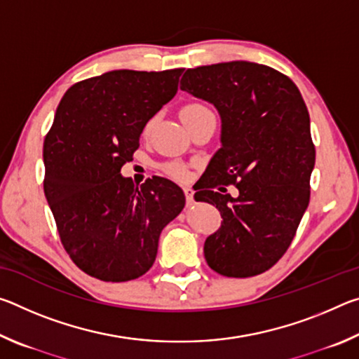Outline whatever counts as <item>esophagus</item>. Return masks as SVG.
<instances>
[{"instance_id": "1", "label": "esophagus", "mask_w": 359, "mask_h": 359, "mask_svg": "<svg viewBox=\"0 0 359 359\" xmlns=\"http://www.w3.org/2000/svg\"><path fill=\"white\" fill-rule=\"evenodd\" d=\"M184 193H185V198H187V204L190 205V204H193V188L191 187H185L184 188Z\"/></svg>"}]
</instances>
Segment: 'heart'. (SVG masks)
I'll return each instance as SVG.
<instances>
[{
  "mask_svg": "<svg viewBox=\"0 0 359 359\" xmlns=\"http://www.w3.org/2000/svg\"><path fill=\"white\" fill-rule=\"evenodd\" d=\"M208 112H210L208 107L203 106V104H198V102H193V104H188V106H185L184 109H182V118H184L185 125H187L188 121H191V120H194V118L201 117V115L208 114ZM151 123H154V120L149 121L147 126H145V131H149V130H150ZM166 171H168L169 174H171L172 177H177V179H184V177H187V171H185V168H184V166H180V165H169V166L166 168Z\"/></svg>",
  "mask_w": 359,
  "mask_h": 359,
  "instance_id": "heart-1",
  "label": "heart"
}]
</instances>
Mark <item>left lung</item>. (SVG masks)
Listing matches in <instances>:
<instances>
[{
	"label": "left lung",
	"instance_id": "obj_1",
	"mask_svg": "<svg viewBox=\"0 0 359 359\" xmlns=\"http://www.w3.org/2000/svg\"><path fill=\"white\" fill-rule=\"evenodd\" d=\"M180 90L214 104L222 120V147L194 193L223 218L204 242L205 261L226 277L258 276L287 252L309 205L315 147L306 102L282 72L242 60L187 69ZM218 183L240 194L214 192Z\"/></svg>",
	"mask_w": 359,
	"mask_h": 359
}]
</instances>
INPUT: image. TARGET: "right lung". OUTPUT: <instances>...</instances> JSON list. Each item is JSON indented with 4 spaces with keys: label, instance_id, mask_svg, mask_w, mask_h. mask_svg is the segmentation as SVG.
<instances>
[{
    "label": "right lung",
    "instance_id": "right-lung-1",
    "mask_svg": "<svg viewBox=\"0 0 359 359\" xmlns=\"http://www.w3.org/2000/svg\"><path fill=\"white\" fill-rule=\"evenodd\" d=\"M184 69H115L65 93L44 141V193L65 250L85 274L128 282L155 263L163 228L185 205L165 177L120 174L144 126L177 93Z\"/></svg>",
    "mask_w": 359,
    "mask_h": 359
}]
</instances>
